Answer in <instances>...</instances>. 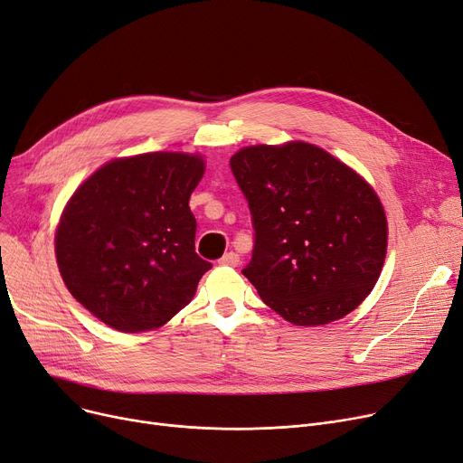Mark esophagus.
Here are the masks:
<instances>
[{
	"mask_svg": "<svg viewBox=\"0 0 463 463\" xmlns=\"http://www.w3.org/2000/svg\"><path fill=\"white\" fill-rule=\"evenodd\" d=\"M218 263H220V266H230V268H235L237 263H239V256H237L235 252H228V254H224L222 258L218 260Z\"/></svg>",
	"mask_w": 463,
	"mask_h": 463,
	"instance_id": "1",
	"label": "esophagus"
}]
</instances>
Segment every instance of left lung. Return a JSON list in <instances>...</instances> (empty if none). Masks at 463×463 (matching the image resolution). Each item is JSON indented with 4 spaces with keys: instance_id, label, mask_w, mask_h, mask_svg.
I'll list each match as a JSON object with an SVG mask.
<instances>
[{
    "instance_id": "obj_1",
    "label": "left lung",
    "mask_w": 463,
    "mask_h": 463,
    "mask_svg": "<svg viewBox=\"0 0 463 463\" xmlns=\"http://www.w3.org/2000/svg\"><path fill=\"white\" fill-rule=\"evenodd\" d=\"M249 202L254 249L243 275L284 320H339L379 280L388 226L356 171L309 143L241 148L230 160Z\"/></svg>"
}]
</instances>
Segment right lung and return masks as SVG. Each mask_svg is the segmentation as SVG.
Returning <instances> with one entry per match:
<instances>
[{"label":"right lung","mask_w":463,"mask_h":463,"mask_svg":"<svg viewBox=\"0 0 463 463\" xmlns=\"http://www.w3.org/2000/svg\"><path fill=\"white\" fill-rule=\"evenodd\" d=\"M200 156L150 152L113 160L84 181L56 232L71 296L118 332L160 327L190 303L211 263L195 252L190 194Z\"/></svg>","instance_id":"1"}]
</instances>
